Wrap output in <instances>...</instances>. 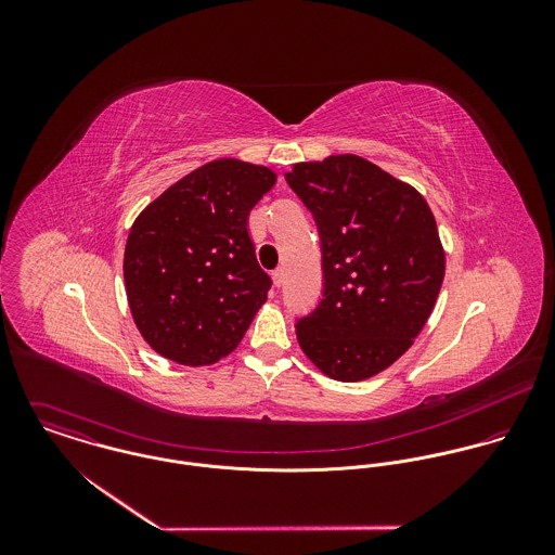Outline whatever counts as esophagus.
I'll return each instance as SVG.
<instances>
[{
  "label": "esophagus",
  "instance_id": "1",
  "mask_svg": "<svg viewBox=\"0 0 555 555\" xmlns=\"http://www.w3.org/2000/svg\"><path fill=\"white\" fill-rule=\"evenodd\" d=\"M271 278H273V284H275L278 288L284 284V271H282V269H275V271L271 273Z\"/></svg>",
  "mask_w": 555,
  "mask_h": 555
}]
</instances>
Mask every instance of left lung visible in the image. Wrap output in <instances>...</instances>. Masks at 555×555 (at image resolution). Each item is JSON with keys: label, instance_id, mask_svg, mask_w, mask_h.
<instances>
[{"label": "left lung", "instance_id": "1", "mask_svg": "<svg viewBox=\"0 0 555 555\" xmlns=\"http://www.w3.org/2000/svg\"><path fill=\"white\" fill-rule=\"evenodd\" d=\"M312 211L322 251V299L297 320V339L322 374L376 376L412 346L431 314L444 249L434 214L408 183L344 154L286 172Z\"/></svg>", "mask_w": 555, "mask_h": 555}]
</instances>
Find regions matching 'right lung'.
I'll use <instances>...</instances> for the list:
<instances>
[{"instance_id": "add662e5", "label": "right lung", "mask_w": 555, "mask_h": 555, "mask_svg": "<svg viewBox=\"0 0 555 555\" xmlns=\"http://www.w3.org/2000/svg\"><path fill=\"white\" fill-rule=\"evenodd\" d=\"M275 179L267 166L214 159L134 220L124 254L126 295L141 335L162 357L198 367L237 348L271 288L247 216Z\"/></svg>"}]
</instances>
